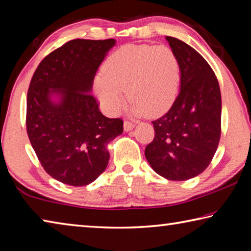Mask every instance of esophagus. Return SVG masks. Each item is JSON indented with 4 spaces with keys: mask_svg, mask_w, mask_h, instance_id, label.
Masks as SVG:
<instances>
[{
    "mask_svg": "<svg viewBox=\"0 0 251 251\" xmlns=\"http://www.w3.org/2000/svg\"><path fill=\"white\" fill-rule=\"evenodd\" d=\"M134 127H135L134 123L128 122V121H125V122H124V130H125V131H129V130L133 129Z\"/></svg>",
    "mask_w": 251,
    "mask_h": 251,
    "instance_id": "obj_1",
    "label": "esophagus"
}]
</instances>
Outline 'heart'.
Returning a JSON list of instances; mask_svg holds the SVG:
<instances>
[{"label":"heart","instance_id":"heart-1","mask_svg":"<svg viewBox=\"0 0 251 251\" xmlns=\"http://www.w3.org/2000/svg\"><path fill=\"white\" fill-rule=\"evenodd\" d=\"M180 83V64L168 46L124 45L106 59L103 75L95 82L96 95L110 115L121 112L127 96L133 115L157 117L175 101Z\"/></svg>","mask_w":251,"mask_h":251}]
</instances>
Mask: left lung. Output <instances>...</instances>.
<instances>
[{"instance_id":"left-lung-1","label":"left lung","mask_w":251,"mask_h":251,"mask_svg":"<svg viewBox=\"0 0 251 251\" xmlns=\"http://www.w3.org/2000/svg\"><path fill=\"white\" fill-rule=\"evenodd\" d=\"M180 64V90L171 109L152 122L155 138L145 148L151 167L169 180L201 174L217 151L222 131V95L217 77L201 54L166 36Z\"/></svg>"}]
</instances>
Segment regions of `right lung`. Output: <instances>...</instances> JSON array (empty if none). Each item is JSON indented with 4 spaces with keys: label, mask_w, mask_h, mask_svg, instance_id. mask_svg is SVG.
Segmentation results:
<instances>
[{
    "label": "right lung",
    "mask_w": 251,
    "mask_h": 251,
    "mask_svg": "<svg viewBox=\"0 0 251 251\" xmlns=\"http://www.w3.org/2000/svg\"><path fill=\"white\" fill-rule=\"evenodd\" d=\"M116 44L73 40L50 53L29 84L26 130L45 172L70 186H86L107 167V144L123 133L121 118H107L91 94L100 63Z\"/></svg>",
    "instance_id": "add662e5"
}]
</instances>
